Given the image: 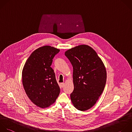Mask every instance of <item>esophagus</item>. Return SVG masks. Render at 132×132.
<instances>
[{"mask_svg": "<svg viewBox=\"0 0 132 132\" xmlns=\"http://www.w3.org/2000/svg\"><path fill=\"white\" fill-rule=\"evenodd\" d=\"M64 83H61L60 86L61 88H63L64 87Z\"/></svg>", "mask_w": 132, "mask_h": 132, "instance_id": "esophagus-1", "label": "esophagus"}]
</instances>
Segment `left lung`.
Wrapping results in <instances>:
<instances>
[{
  "label": "left lung",
  "instance_id": "1",
  "mask_svg": "<svg viewBox=\"0 0 132 132\" xmlns=\"http://www.w3.org/2000/svg\"><path fill=\"white\" fill-rule=\"evenodd\" d=\"M73 69L74 90L70 97L74 106L85 111L96 103L106 82L105 65L90 46L80 45L65 52Z\"/></svg>",
  "mask_w": 132,
  "mask_h": 132
}]
</instances>
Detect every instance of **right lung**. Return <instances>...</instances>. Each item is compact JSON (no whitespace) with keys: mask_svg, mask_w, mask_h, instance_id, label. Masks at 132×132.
Segmentation results:
<instances>
[{"mask_svg":"<svg viewBox=\"0 0 132 132\" xmlns=\"http://www.w3.org/2000/svg\"><path fill=\"white\" fill-rule=\"evenodd\" d=\"M59 49L44 46L34 51L25 62L22 71L25 91L31 102L41 108L55 103L60 93L55 74L51 67Z\"/></svg>","mask_w":132,"mask_h":132,"instance_id":"add662e5","label":"right lung"}]
</instances>
